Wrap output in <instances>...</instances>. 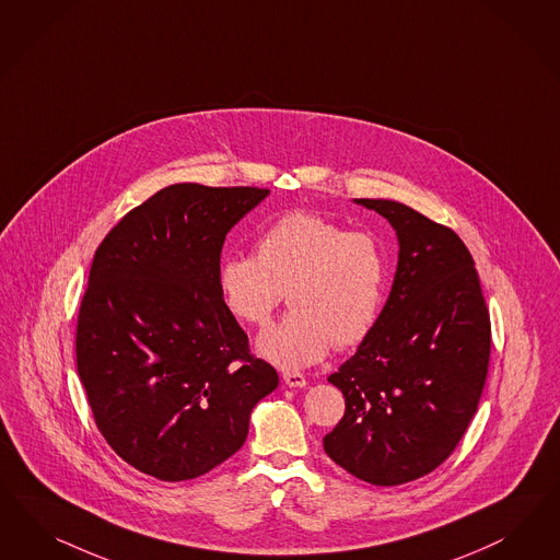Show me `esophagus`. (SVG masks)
I'll list each match as a JSON object with an SVG mask.
<instances>
[{
    "label": "esophagus",
    "instance_id": "obj_1",
    "mask_svg": "<svg viewBox=\"0 0 560 560\" xmlns=\"http://www.w3.org/2000/svg\"><path fill=\"white\" fill-rule=\"evenodd\" d=\"M282 380H284V383H287L289 387H307L305 375H303V373H296V371H287V373L282 375Z\"/></svg>",
    "mask_w": 560,
    "mask_h": 560
}]
</instances>
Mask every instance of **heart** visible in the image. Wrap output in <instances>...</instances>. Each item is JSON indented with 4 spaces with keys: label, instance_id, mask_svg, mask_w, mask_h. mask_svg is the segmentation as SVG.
<instances>
[{
    "label": "heart",
    "instance_id": "obj_1",
    "mask_svg": "<svg viewBox=\"0 0 560 560\" xmlns=\"http://www.w3.org/2000/svg\"><path fill=\"white\" fill-rule=\"evenodd\" d=\"M387 261L380 241L313 212H289L255 241V257L220 264L218 290L226 311L264 327L282 303L290 311L257 342L280 366H307L338 346L362 342L380 319Z\"/></svg>",
    "mask_w": 560,
    "mask_h": 560
}]
</instances>
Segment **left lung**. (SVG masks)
Listing matches in <instances>:
<instances>
[{"mask_svg":"<svg viewBox=\"0 0 560 560\" xmlns=\"http://www.w3.org/2000/svg\"><path fill=\"white\" fill-rule=\"evenodd\" d=\"M396 231V276L357 354L327 381L346 412L324 450L375 487L439 468L466 433L487 381L490 315L464 241L392 199H357Z\"/></svg>","mask_w":560,"mask_h":560,"instance_id":"obj_1","label":"left lung"}]
</instances>
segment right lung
<instances>
[{
	"label": "right lung",
	"mask_w": 560,
	"mask_h": 560,
	"mask_svg": "<svg viewBox=\"0 0 560 560\" xmlns=\"http://www.w3.org/2000/svg\"><path fill=\"white\" fill-rule=\"evenodd\" d=\"M268 194L168 185L94 253L78 375L110 450L164 482L198 478L238 452L255 404L278 387L218 290L224 238Z\"/></svg>",
	"instance_id": "add662e5"
}]
</instances>
